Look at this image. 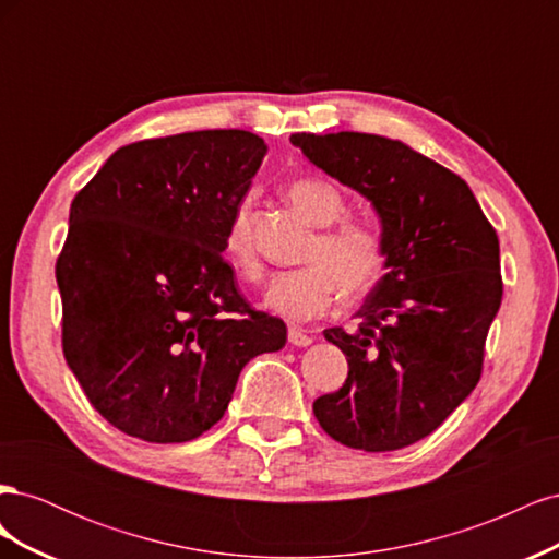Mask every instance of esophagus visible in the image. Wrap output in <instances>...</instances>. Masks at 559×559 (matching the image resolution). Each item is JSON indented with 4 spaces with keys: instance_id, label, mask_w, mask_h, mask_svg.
Returning a JSON list of instances; mask_svg holds the SVG:
<instances>
[{
    "instance_id": "esophagus-1",
    "label": "esophagus",
    "mask_w": 559,
    "mask_h": 559,
    "mask_svg": "<svg viewBox=\"0 0 559 559\" xmlns=\"http://www.w3.org/2000/svg\"><path fill=\"white\" fill-rule=\"evenodd\" d=\"M289 343L296 345V347H308V345L312 343V337H310L306 331H302V329L292 326V329H289Z\"/></svg>"
}]
</instances>
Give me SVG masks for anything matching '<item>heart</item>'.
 I'll return each mask as SVG.
<instances>
[{
  "instance_id": "1",
  "label": "heart",
  "mask_w": 559,
  "mask_h": 559,
  "mask_svg": "<svg viewBox=\"0 0 559 559\" xmlns=\"http://www.w3.org/2000/svg\"><path fill=\"white\" fill-rule=\"evenodd\" d=\"M284 195L319 230L302 253V263L308 265L280 273L270 282L265 306L286 319L308 321L329 312L341 292L347 296L368 292L384 270L386 245L382 230L373 224L341 222L347 214V200L329 179H294L286 183ZM249 210V198L235 207L224 253L242 280L259 282L263 265L251 245Z\"/></svg>"
}]
</instances>
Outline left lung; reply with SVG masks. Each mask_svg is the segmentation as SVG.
Wrapping results in <instances>:
<instances>
[{"mask_svg": "<svg viewBox=\"0 0 559 559\" xmlns=\"http://www.w3.org/2000/svg\"><path fill=\"white\" fill-rule=\"evenodd\" d=\"M326 175L373 202L386 275L357 312L326 329L349 373L312 403L333 441L389 452L436 431L483 376L503 282L499 238L468 183L396 140L366 132L292 134Z\"/></svg>", "mask_w": 559, "mask_h": 559, "instance_id": "left-lung-1", "label": "left lung"}]
</instances>
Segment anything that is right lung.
<instances>
[{"label": "right lung", "mask_w": 559, "mask_h": 559, "mask_svg": "<svg viewBox=\"0 0 559 559\" xmlns=\"http://www.w3.org/2000/svg\"><path fill=\"white\" fill-rule=\"evenodd\" d=\"M265 156L259 134L198 130L121 146L72 200L56 263L62 354L111 427L186 443L224 417L240 370L286 343L224 259Z\"/></svg>", "instance_id": "right-lung-1"}]
</instances>
